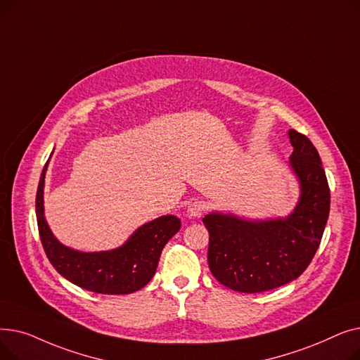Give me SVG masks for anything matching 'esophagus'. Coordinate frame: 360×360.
<instances>
[{"label": "esophagus", "mask_w": 360, "mask_h": 360, "mask_svg": "<svg viewBox=\"0 0 360 360\" xmlns=\"http://www.w3.org/2000/svg\"><path fill=\"white\" fill-rule=\"evenodd\" d=\"M204 212H205V204L204 201H200V200L191 201L186 207V216L190 219H200Z\"/></svg>", "instance_id": "obj_1"}]
</instances>
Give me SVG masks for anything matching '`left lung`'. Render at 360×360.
Returning <instances> with one entry per match:
<instances>
[{"label":"left lung","mask_w":360,"mask_h":360,"mask_svg":"<svg viewBox=\"0 0 360 360\" xmlns=\"http://www.w3.org/2000/svg\"><path fill=\"white\" fill-rule=\"evenodd\" d=\"M289 139L300 197L288 217L245 220L214 212L202 219L210 271L232 290L258 293L286 285L307 270L321 243L330 213L326 170L307 136L289 129Z\"/></svg>","instance_id":"1"}]
</instances>
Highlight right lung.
Instances as JSON below:
<instances>
[{"mask_svg":"<svg viewBox=\"0 0 360 360\" xmlns=\"http://www.w3.org/2000/svg\"><path fill=\"white\" fill-rule=\"evenodd\" d=\"M48 162L36 193V219L45 254L53 269L75 286L103 295H128L155 276L162 250L181 229L176 216H162L139 228L122 247L102 252L71 250L53 236L44 214V185Z\"/></svg>","mask_w":360,"mask_h":360,"instance_id":"right-lung-1","label":"right lung"}]
</instances>
